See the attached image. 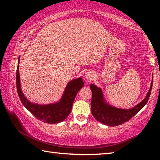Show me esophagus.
<instances>
[{
    "mask_svg": "<svg viewBox=\"0 0 160 160\" xmlns=\"http://www.w3.org/2000/svg\"><path fill=\"white\" fill-rule=\"evenodd\" d=\"M94 78V75L92 71H88L85 74V78L87 80H92Z\"/></svg>",
    "mask_w": 160,
    "mask_h": 160,
    "instance_id": "34e87169",
    "label": "esophagus"
}]
</instances>
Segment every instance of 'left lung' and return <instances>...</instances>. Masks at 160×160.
Here are the masks:
<instances>
[{
    "mask_svg": "<svg viewBox=\"0 0 160 160\" xmlns=\"http://www.w3.org/2000/svg\"><path fill=\"white\" fill-rule=\"evenodd\" d=\"M152 82L153 80H152L150 90L145 99L131 109H120L109 104L104 99L102 89L94 84H90V87L92 93L91 101L92 113L96 120L109 126H119L127 122L147 104L152 88Z\"/></svg>",
    "mask_w": 160,
    "mask_h": 160,
    "instance_id": "obj_1",
    "label": "left lung"
}]
</instances>
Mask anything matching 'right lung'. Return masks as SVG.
<instances>
[{
  "instance_id": "add662e5",
  "label": "right lung",
  "mask_w": 160,
  "mask_h": 160,
  "mask_svg": "<svg viewBox=\"0 0 160 160\" xmlns=\"http://www.w3.org/2000/svg\"><path fill=\"white\" fill-rule=\"evenodd\" d=\"M18 60L17 73H16V84L18 96L22 104L29 112L32 113L39 120L47 123H58L64 121L70 114L76 94L82 88L84 82L82 78H78L69 81L66 87L60 100L48 104H39L29 102L24 95L21 89L20 77L19 72Z\"/></svg>"
}]
</instances>
